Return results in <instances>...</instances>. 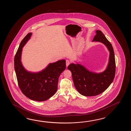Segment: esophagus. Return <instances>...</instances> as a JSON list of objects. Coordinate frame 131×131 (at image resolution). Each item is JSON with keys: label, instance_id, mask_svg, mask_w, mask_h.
I'll return each instance as SVG.
<instances>
[{"label": "esophagus", "instance_id": "1", "mask_svg": "<svg viewBox=\"0 0 131 131\" xmlns=\"http://www.w3.org/2000/svg\"><path fill=\"white\" fill-rule=\"evenodd\" d=\"M70 64V62L69 60H66V66H67V67H68L69 65Z\"/></svg>", "mask_w": 131, "mask_h": 131}]
</instances>
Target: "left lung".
I'll return each mask as SVG.
<instances>
[{"label":"left lung","mask_w":131,"mask_h":131,"mask_svg":"<svg viewBox=\"0 0 131 131\" xmlns=\"http://www.w3.org/2000/svg\"><path fill=\"white\" fill-rule=\"evenodd\" d=\"M94 41L103 43L110 51L109 63L105 70L97 73L90 72L79 64H71L68 67L72 72L75 88L81 95L86 96H95L104 92L113 81L116 72L114 50L111 42L101 31L98 30Z\"/></svg>","instance_id":"8db88e82"}]
</instances>
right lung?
I'll use <instances>...</instances> for the list:
<instances>
[{
    "mask_svg": "<svg viewBox=\"0 0 131 131\" xmlns=\"http://www.w3.org/2000/svg\"><path fill=\"white\" fill-rule=\"evenodd\" d=\"M29 33L23 39L14 57V69L18 85L22 93L32 100L44 101L56 93L59 78L66 67L64 59L50 63L38 72H28L21 62L22 48L30 38Z\"/></svg>",
    "mask_w": 131,
    "mask_h": 131,
    "instance_id": "1",
    "label": "right lung"
}]
</instances>
